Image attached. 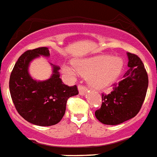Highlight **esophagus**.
I'll return each mask as SVG.
<instances>
[{"mask_svg":"<svg viewBox=\"0 0 157 157\" xmlns=\"http://www.w3.org/2000/svg\"><path fill=\"white\" fill-rule=\"evenodd\" d=\"M78 91H79L80 95H84V94L87 92L86 86H84L82 85H79L78 86Z\"/></svg>","mask_w":157,"mask_h":157,"instance_id":"34e87169","label":"esophagus"}]
</instances>
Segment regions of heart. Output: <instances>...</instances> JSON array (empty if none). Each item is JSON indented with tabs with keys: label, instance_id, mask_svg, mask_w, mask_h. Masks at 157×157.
<instances>
[{
	"label": "heart",
	"instance_id": "b5f03b06",
	"mask_svg": "<svg viewBox=\"0 0 157 157\" xmlns=\"http://www.w3.org/2000/svg\"><path fill=\"white\" fill-rule=\"evenodd\" d=\"M76 70L63 65V71L75 75L77 71L83 76L89 77L90 83L97 89H105L114 82L120 75L123 61L117 56L99 55L91 58L82 59L75 63Z\"/></svg>",
	"mask_w": 157,
	"mask_h": 157
}]
</instances>
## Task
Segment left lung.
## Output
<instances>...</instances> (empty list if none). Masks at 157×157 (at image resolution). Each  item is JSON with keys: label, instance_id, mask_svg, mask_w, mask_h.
Masks as SVG:
<instances>
[{"label": "left lung", "instance_id": "1", "mask_svg": "<svg viewBox=\"0 0 157 157\" xmlns=\"http://www.w3.org/2000/svg\"><path fill=\"white\" fill-rule=\"evenodd\" d=\"M129 69L123 79L113 84V90L102 94L101 109L95 112L96 118L107 125H118L132 119L139 112L145 101L149 85L148 74L141 59L127 52Z\"/></svg>", "mask_w": 157, "mask_h": 157}]
</instances>
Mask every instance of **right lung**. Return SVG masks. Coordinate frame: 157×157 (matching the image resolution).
Segmentation results:
<instances>
[{"mask_svg": "<svg viewBox=\"0 0 157 157\" xmlns=\"http://www.w3.org/2000/svg\"><path fill=\"white\" fill-rule=\"evenodd\" d=\"M47 47L27 50L19 56L9 79V90L16 109L22 117L34 125L48 127L62 120L67 99L78 94L77 86L63 84L57 66L45 81H37L29 75L30 61L40 56H49Z\"/></svg>", "mask_w": 157, "mask_h": 157, "instance_id": "add662e5", "label": "right lung"}]
</instances>
